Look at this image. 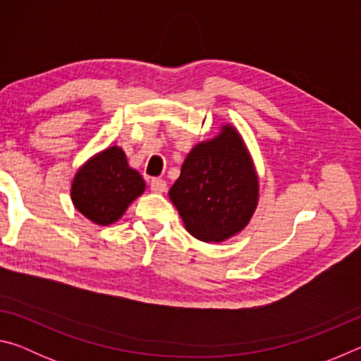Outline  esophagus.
<instances>
[{
    "label": "esophagus",
    "instance_id": "34e87169",
    "mask_svg": "<svg viewBox=\"0 0 361 361\" xmlns=\"http://www.w3.org/2000/svg\"><path fill=\"white\" fill-rule=\"evenodd\" d=\"M151 191L152 192H157V194H162L167 191V183L166 180L162 178H152L151 180Z\"/></svg>",
    "mask_w": 361,
    "mask_h": 361
}]
</instances>
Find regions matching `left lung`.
Returning <instances> with one entry per match:
<instances>
[{"label":"left lung","instance_id":"8db88e82","mask_svg":"<svg viewBox=\"0 0 361 361\" xmlns=\"http://www.w3.org/2000/svg\"><path fill=\"white\" fill-rule=\"evenodd\" d=\"M169 195L195 239L223 242L245 228L258 204V178L234 127L194 146Z\"/></svg>","mask_w":361,"mask_h":361}]
</instances>
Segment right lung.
Segmentation results:
<instances>
[{
	"label": "right lung",
	"instance_id": "1",
	"mask_svg": "<svg viewBox=\"0 0 361 361\" xmlns=\"http://www.w3.org/2000/svg\"><path fill=\"white\" fill-rule=\"evenodd\" d=\"M145 191V181L127 164L118 146L102 151L76 173L71 199L85 218L106 226L124 215L127 207Z\"/></svg>",
	"mask_w": 361,
	"mask_h": 361
}]
</instances>
